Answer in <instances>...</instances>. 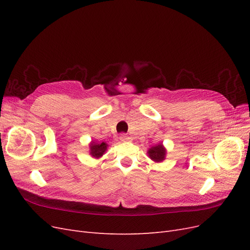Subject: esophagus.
Segmentation results:
<instances>
[{
    "label": "esophagus",
    "instance_id": "1",
    "mask_svg": "<svg viewBox=\"0 0 250 250\" xmlns=\"http://www.w3.org/2000/svg\"><path fill=\"white\" fill-rule=\"evenodd\" d=\"M120 140L122 142H128V141H130V138H129V135H127L126 133H122L120 135Z\"/></svg>",
    "mask_w": 250,
    "mask_h": 250
}]
</instances>
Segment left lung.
Masks as SVG:
<instances>
[{
    "instance_id": "obj_1",
    "label": "left lung",
    "mask_w": 250,
    "mask_h": 250,
    "mask_svg": "<svg viewBox=\"0 0 250 250\" xmlns=\"http://www.w3.org/2000/svg\"><path fill=\"white\" fill-rule=\"evenodd\" d=\"M148 154H149V157L151 158V160L156 162V163H160L165 160L166 150L162 144H160V145L150 148L148 150Z\"/></svg>"
}]
</instances>
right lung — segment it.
<instances>
[{"label":"right lung","mask_w":250,"mask_h":250,"mask_svg":"<svg viewBox=\"0 0 250 250\" xmlns=\"http://www.w3.org/2000/svg\"><path fill=\"white\" fill-rule=\"evenodd\" d=\"M107 149V144L105 143H90V154H92L94 157H100L103 155L105 152V150Z\"/></svg>","instance_id":"right-lung-1"}]
</instances>
